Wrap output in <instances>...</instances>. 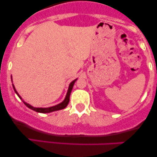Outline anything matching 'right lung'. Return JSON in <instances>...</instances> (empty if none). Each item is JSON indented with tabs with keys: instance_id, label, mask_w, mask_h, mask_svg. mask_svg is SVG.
<instances>
[{
	"instance_id": "obj_1",
	"label": "right lung",
	"mask_w": 157,
	"mask_h": 157,
	"mask_svg": "<svg viewBox=\"0 0 157 157\" xmlns=\"http://www.w3.org/2000/svg\"><path fill=\"white\" fill-rule=\"evenodd\" d=\"M77 80V79H76V80H73L72 82H71V83L69 84V86H68V89L67 94H66V98H65L63 101L62 102H60V104H57V105H56L55 106H52V107H49V108H35V107H33V106H32L31 105H29V104L26 103V102L23 101V102H24L25 105H26L27 107L29 108V109L33 110V111H36V112H38V113H50V112H52V111H58V110L63 109H65V108L66 107V106L68 105V102H69L70 94H71V90H72L74 84H75V81H76ZM12 86H13V89H14V90H15V93L17 94V96L19 97V98L22 99L21 97V96H20V95L18 94V93L17 92V91H16V90H15V86H14L13 84H12Z\"/></svg>"
}]
</instances>
